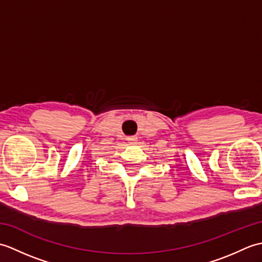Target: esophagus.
Returning <instances> with one entry per match:
<instances>
[{
    "instance_id": "1",
    "label": "esophagus",
    "mask_w": 262,
    "mask_h": 262,
    "mask_svg": "<svg viewBox=\"0 0 262 262\" xmlns=\"http://www.w3.org/2000/svg\"><path fill=\"white\" fill-rule=\"evenodd\" d=\"M127 141L129 142L130 144H135L137 142V137L136 136H129V137H127Z\"/></svg>"
}]
</instances>
